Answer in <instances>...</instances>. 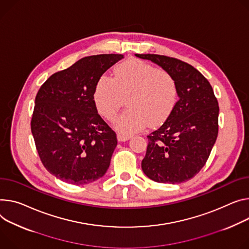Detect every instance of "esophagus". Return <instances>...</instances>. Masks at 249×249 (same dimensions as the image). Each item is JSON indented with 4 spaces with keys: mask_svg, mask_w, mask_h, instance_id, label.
Here are the masks:
<instances>
[{
    "mask_svg": "<svg viewBox=\"0 0 249 249\" xmlns=\"http://www.w3.org/2000/svg\"><path fill=\"white\" fill-rule=\"evenodd\" d=\"M130 135H126V134H123V133H118L117 134V140L119 142H124V141H127L130 139Z\"/></svg>",
    "mask_w": 249,
    "mask_h": 249,
    "instance_id": "1",
    "label": "esophagus"
}]
</instances>
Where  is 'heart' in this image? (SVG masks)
I'll list each match as a JSON object with an SVG mask.
<instances>
[{"instance_id": "1", "label": "heart", "mask_w": 249, "mask_h": 249, "mask_svg": "<svg viewBox=\"0 0 249 249\" xmlns=\"http://www.w3.org/2000/svg\"><path fill=\"white\" fill-rule=\"evenodd\" d=\"M114 77L101 76L94 88V103L99 114L112 121L124 105L128 108L115 122L123 134L142 130L148 123H163L172 113L178 100V83L168 71L143 60L132 59L113 70Z\"/></svg>"}]
</instances>
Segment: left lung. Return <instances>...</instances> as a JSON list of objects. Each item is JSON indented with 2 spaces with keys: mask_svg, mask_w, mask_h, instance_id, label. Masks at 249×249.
<instances>
[{
  "mask_svg": "<svg viewBox=\"0 0 249 249\" xmlns=\"http://www.w3.org/2000/svg\"><path fill=\"white\" fill-rule=\"evenodd\" d=\"M135 55L170 72L178 91L170 116L147 136L142 170L157 183L187 182L205 166L217 137L219 108L213 87L187 62L159 54Z\"/></svg>",
  "mask_w": 249,
  "mask_h": 249,
  "instance_id": "left-lung-1",
  "label": "left lung"
}]
</instances>
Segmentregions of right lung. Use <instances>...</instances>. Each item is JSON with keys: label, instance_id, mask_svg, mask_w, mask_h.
<instances>
[{"label": "right lung", "instance_id": "1", "mask_svg": "<svg viewBox=\"0 0 249 249\" xmlns=\"http://www.w3.org/2000/svg\"><path fill=\"white\" fill-rule=\"evenodd\" d=\"M123 54L86 56L53 74L36 96L31 128L40 160L65 183L85 185L102 178L117 146L116 134L94 103L97 80Z\"/></svg>", "mask_w": 249, "mask_h": 249}]
</instances>
